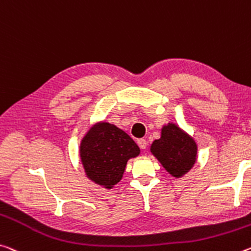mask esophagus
I'll use <instances>...</instances> for the list:
<instances>
[{"instance_id": "obj_1", "label": "esophagus", "mask_w": 251, "mask_h": 251, "mask_svg": "<svg viewBox=\"0 0 251 251\" xmlns=\"http://www.w3.org/2000/svg\"><path fill=\"white\" fill-rule=\"evenodd\" d=\"M137 144L142 150H145L146 146H147V142L144 140V138H140V140H137Z\"/></svg>"}]
</instances>
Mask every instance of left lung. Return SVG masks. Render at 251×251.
<instances>
[{"label": "left lung", "instance_id": "8db88e82", "mask_svg": "<svg viewBox=\"0 0 251 251\" xmlns=\"http://www.w3.org/2000/svg\"><path fill=\"white\" fill-rule=\"evenodd\" d=\"M150 151L166 172L176 178L188 174L198 158L197 142L176 123L163 125L161 137L152 143Z\"/></svg>", "mask_w": 251, "mask_h": 251}]
</instances>
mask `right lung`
<instances>
[{
  "label": "right lung",
  "instance_id": "obj_1",
  "mask_svg": "<svg viewBox=\"0 0 251 251\" xmlns=\"http://www.w3.org/2000/svg\"><path fill=\"white\" fill-rule=\"evenodd\" d=\"M140 153L133 138L108 122L91 125L79 145V157L86 176L107 190L122 180L127 162Z\"/></svg>",
  "mask_w": 251,
  "mask_h": 251
}]
</instances>
